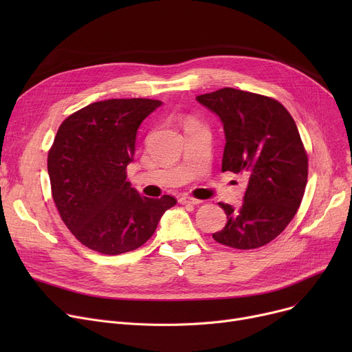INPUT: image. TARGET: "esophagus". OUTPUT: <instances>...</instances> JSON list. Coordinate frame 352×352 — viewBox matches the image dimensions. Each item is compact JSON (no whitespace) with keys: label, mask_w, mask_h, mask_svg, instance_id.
<instances>
[{"label":"esophagus","mask_w":352,"mask_h":352,"mask_svg":"<svg viewBox=\"0 0 352 352\" xmlns=\"http://www.w3.org/2000/svg\"><path fill=\"white\" fill-rule=\"evenodd\" d=\"M179 204H182V206H198V204H201V201L197 199V198H192V197H181Z\"/></svg>","instance_id":"34e87169"}]
</instances>
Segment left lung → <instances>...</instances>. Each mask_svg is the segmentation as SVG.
<instances>
[{
  "mask_svg": "<svg viewBox=\"0 0 352 352\" xmlns=\"http://www.w3.org/2000/svg\"><path fill=\"white\" fill-rule=\"evenodd\" d=\"M195 100L223 122L221 171L248 178L241 207L218 204L227 224L212 238L236 250L263 247L285 230L304 197L308 158L298 128L283 104L252 92L221 88Z\"/></svg>",
  "mask_w": 352,
  "mask_h": 352,
  "instance_id": "1",
  "label": "left lung"
}]
</instances>
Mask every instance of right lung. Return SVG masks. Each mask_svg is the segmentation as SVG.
Returning a JSON list of instances; mask_svg holds the SVG:
<instances>
[{
  "label": "right lung",
  "mask_w": 352,
  "mask_h": 352,
  "mask_svg": "<svg viewBox=\"0 0 352 352\" xmlns=\"http://www.w3.org/2000/svg\"><path fill=\"white\" fill-rule=\"evenodd\" d=\"M161 105L148 98L98 101L58 128L48 153L52 198L64 224L89 250L107 255L137 250L177 204L171 195H141L125 174L141 122Z\"/></svg>",
  "instance_id": "1"
}]
</instances>
